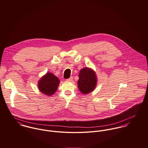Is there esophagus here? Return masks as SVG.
<instances>
[{"label": "esophagus", "instance_id": "esophagus-1", "mask_svg": "<svg viewBox=\"0 0 148 148\" xmlns=\"http://www.w3.org/2000/svg\"><path fill=\"white\" fill-rule=\"evenodd\" d=\"M73 77H70L69 79H67V81H70V82L73 81Z\"/></svg>", "mask_w": 148, "mask_h": 148}]
</instances>
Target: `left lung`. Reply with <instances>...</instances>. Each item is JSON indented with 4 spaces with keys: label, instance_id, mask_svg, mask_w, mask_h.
I'll use <instances>...</instances> for the list:
<instances>
[{
    "label": "left lung",
    "instance_id": "obj_1",
    "mask_svg": "<svg viewBox=\"0 0 148 148\" xmlns=\"http://www.w3.org/2000/svg\"><path fill=\"white\" fill-rule=\"evenodd\" d=\"M78 86L81 92L84 94L92 91L97 84V77L95 72L87 67L82 69L79 72Z\"/></svg>",
    "mask_w": 148,
    "mask_h": 148
}]
</instances>
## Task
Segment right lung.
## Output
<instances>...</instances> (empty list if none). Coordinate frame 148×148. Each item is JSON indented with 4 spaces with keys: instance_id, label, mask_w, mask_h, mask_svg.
I'll use <instances>...</instances> for the list:
<instances>
[{
    "instance_id": "1",
    "label": "right lung",
    "mask_w": 148,
    "mask_h": 148,
    "mask_svg": "<svg viewBox=\"0 0 148 148\" xmlns=\"http://www.w3.org/2000/svg\"><path fill=\"white\" fill-rule=\"evenodd\" d=\"M60 81L54 74L48 73L38 82V86L40 91L44 94L50 96L57 90Z\"/></svg>"
}]
</instances>
